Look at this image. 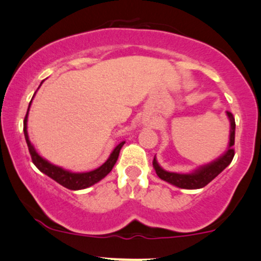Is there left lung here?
<instances>
[{"label": "left lung", "mask_w": 261, "mask_h": 261, "mask_svg": "<svg viewBox=\"0 0 261 261\" xmlns=\"http://www.w3.org/2000/svg\"><path fill=\"white\" fill-rule=\"evenodd\" d=\"M227 116L229 120H230V138H229V147L227 151L221 158L215 160L214 162L209 163V165L199 167V168L192 173H189V174H179V173L167 172L159 166L158 161L154 158L152 166H154L155 172L159 178L176 187H180V189L186 190L201 189V187L206 186L210 181H213L224 168H227L230 165L232 158L235 155V150L232 148V145L235 143V119L232 113L229 112V111L227 112Z\"/></svg>", "instance_id": "obj_1"}]
</instances>
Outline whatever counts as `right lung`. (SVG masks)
<instances>
[{
  "label": "right lung",
  "instance_id": "add662e5",
  "mask_svg": "<svg viewBox=\"0 0 261 261\" xmlns=\"http://www.w3.org/2000/svg\"><path fill=\"white\" fill-rule=\"evenodd\" d=\"M43 83V82H41ZM34 96V95H33ZM32 102V100H31ZM31 102L29 105V110L31 106ZM29 110H27L25 120H23V134H25V140L27 143V147H29L30 155L32 158V162L36 165V167L39 169L40 172H43L44 174L50 176L51 179H54L55 181H57L60 185L67 187L69 190H83L87 189V187L94 185L100 180L105 178V176L109 174V173L112 171L113 166L116 165L118 156H119V151L121 147H123L125 142H121L114 148L112 154L110 155V158L107 159V161L99 167V168L94 169V171L86 172V173H72L69 171H65V169L61 168V167L52 165L47 161L41 158V156L38 155L36 149L32 144H31L29 134H27V116H29Z\"/></svg>",
  "mask_w": 261,
  "mask_h": 261
}]
</instances>
